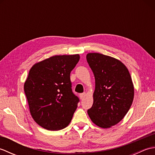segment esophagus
Listing matches in <instances>:
<instances>
[{
	"label": "esophagus",
	"instance_id": "esophagus-1",
	"mask_svg": "<svg viewBox=\"0 0 155 155\" xmlns=\"http://www.w3.org/2000/svg\"><path fill=\"white\" fill-rule=\"evenodd\" d=\"M85 96H86V94H85V93H81V94H79V97H80L81 100L83 99Z\"/></svg>",
	"mask_w": 155,
	"mask_h": 155
}]
</instances>
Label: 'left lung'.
Here are the masks:
<instances>
[{
  "label": "left lung",
  "instance_id": "1",
  "mask_svg": "<svg viewBox=\"0 0 155 155\" xmlns=\"http://www.w3.org/2000/svg\"><path fill=\"white\" fill-rule=\"evenodd\" d=\"M87 60L95 78L93 104L87 113L101 128L114 126L130 109L134 87L127 68L117 59L100 53H88Z\"/></svg>",
  "mask_w": 155,
  "mask_h": 155
}]
</instances>
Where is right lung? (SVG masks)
<instances>
[{
  "mask_svg": "<svg viewBox=\"0 0 155 155\" xmlns=\"http://www.w3.org/2000/svg\"><path fill=\"white\" fill-rule=\"evenodd\" d=\"M78 54L54 56L35 64L24 85L32 118L49 130L67 127L80 101L72 90L70 74Z\"/></svg>",
  "mask_w": 155,
  "mask_h": 155,
  "instance_id": "obj_1",
  "label": "right lung"
}]
</instances>
